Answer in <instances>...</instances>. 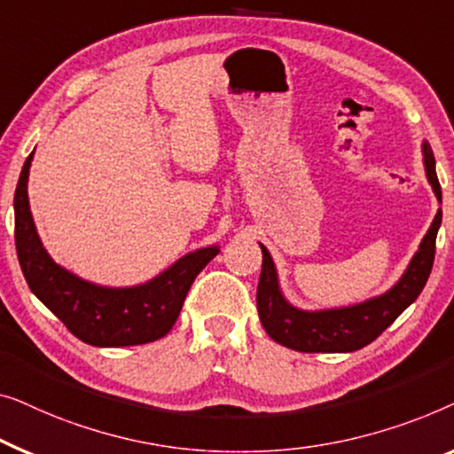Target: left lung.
I'll list each match as a JSON object with an SVG mask.
<instances>
[{"label": "left lung", "instance_id": "1", "mask_svg": "<svg viewBox=\"0 0 454 454\" xmlns=\"http://www.w3.org/2000/svg\"><path fill=\"white\" fill-rule=\"evenodd\" d=\"M421 154H424L427 183H430L438 203H442V191H440L436 176V160H434L432 148L426 139L421 142ZM440 222H442V209L438 207L416 254L405 267V271L401 273L397 284H393L379 296L364 300V302L337 306V309L306 310L294 306L284 296L273 257L259 242L261 253H263V265H261L257 286V309L267 335L286 348L296 349V352L346 354L372 343L407 306L416 302L419 292L424 290L432 271Z\"/></svg>", "mask_w": 454, "mask_h": 454}]
</instances>
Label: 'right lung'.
<instances>
[{
  "label": "right lung",
  "instance_id": "obj_1",
  "mask_svg": "<svg viewBox=\"0 0 454 454\" xmlns=\"http://www.w3.org/2000/svg\"><path fill=\"white\" fill-rule=\"evenodd\" d=\"M35 152L22 166L14 195L16 251L28 288L88 346H142L164 337L176 323L197 273L220 253L218 245L195 248L148 282L113 288L88 282L55 263L43 247L28 203Z\"/></svg>",
  "mask_w": 454,
  "mask_h": 454
}]
</instances>
